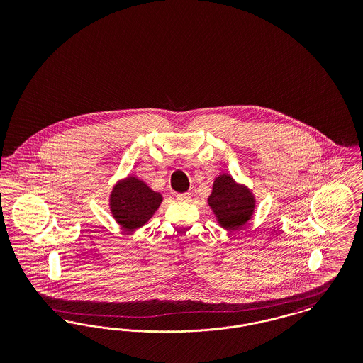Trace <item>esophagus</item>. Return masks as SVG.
I'll use <instances>...</instances> for the list:
<instances>
[{"instance_id":"esophagus-1","label":"esophagus","mask_w":363,"mask_h":363,"mask_svg":"<svg viewBox=\"0 0 363 363\" xmlns=\"http://www.w3.org/2000/svg\"><path fill=\"white\" fill-rule=\"evenodd\" d=\"M175 197H177L178 201H182V203H186V201L190 200L189 193H178Z\"/></svg>"}]
</instances>
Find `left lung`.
I'll list each match as a JSON object with an SVG mask.
<instances>
[{
    "instance_id": "left-lung-1",
    "label": "left lung",
    "mask_w": 363,
    "mask_h": 363,
    "mask_svg": "<svg viewBox=\"0 0 363 363\" xmlns=\"http://www.w3.org/2000/svg\"><path fill=\"white\" fill-rule=\"evenodd\" d=\"M208 206L215 213L218 223L231 231L238 230L250 220L256 200L245 185L237 184L231 175L222 174L213 182Z\"/></svg>"
}]
</instances>
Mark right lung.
<instances>
[{"instance_id": "add662e5", "label": "right lung", "mask_w": 363, "mask_h": 363, "mask_svg": "<svg viewBox=\"0 0 363 363\" xmlns=\"http://www.w3.org/2000/svg\"><path fill=\"white\" fill-rule=\"evenodd\" d=\"M162 200L160 193L129 175L114 185L110 194V211L123 230L135 231L152 218Z\"/></svg>"}]
</instances>
